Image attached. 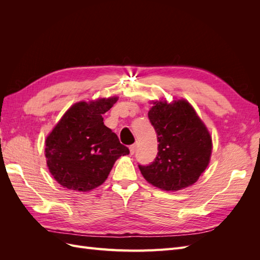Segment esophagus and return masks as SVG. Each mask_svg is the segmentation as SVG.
Segmentation results:
<instances>
[{
  "label": "esophagus",
  "instance_id": "34e87169",
  "mask_svg": "<svg viewBox=\"0 0 260 260\" xmlns=\"http://www.w3.org/2000/svg\"><path fill=\"white\" fill-rule=\"evenodd\" d=\"M136 149H137V144H132L131 146H130V154L131 155H133L136 153Z\"/></svg>",
  "mask_w": 260,
  "mask_h": 260
}]
</instances>
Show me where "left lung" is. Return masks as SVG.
<instances>
[{
  "mask_svg": "<svg viewBox=\"0 0 260 260\" xmlns=\"http://www.w3.org/2000/svg\"><path fill=\"white\" fill-rule=\"evenodd\" d=\"M148 119L158 136V153L152 164L139 165L141 174L165 191L194 184L207 168L212 148L209 132L194 108L185 100L155 102Z\"/></svg>",
  "mask_w": 260,
  "mask_h": 260,
  "instance_id": "obj_1",
  "label": "left lung"
}]
</instances>
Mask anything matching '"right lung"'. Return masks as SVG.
I'll use <instances>...</instances> for the list:
<instances>
[{
	"mask_svg": "<svg viewBox=\"0 0 260 260\" xmlns=\"http://www.w3.org/2000/svg\"><path fill=\"white\" fill-rule=\"evenodd\" d=\"M117 100L76 103L46 138V164L60 185L79 192L93 190L104 183L115 161L130 153L102 117Z\"/></svg>",
	"mask_w": 260,
	"mask_h": 260,
	"instance_id": "add662e5",
	"label": "right lung"
}]
</instances>
